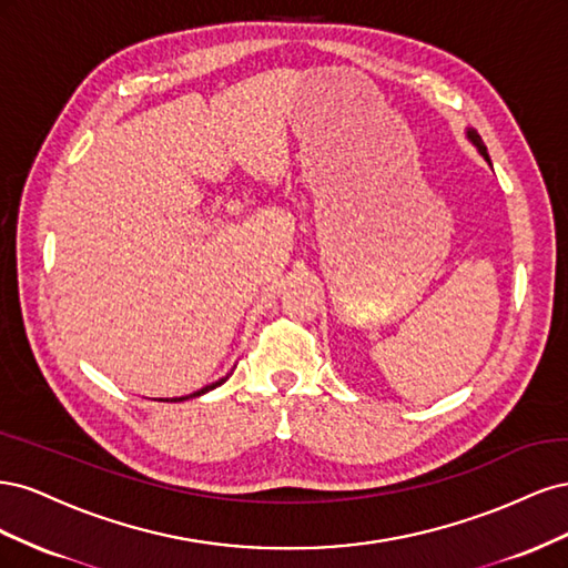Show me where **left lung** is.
<instances>
[{
  "label": "left lung",
  "mask_w": 568,
  "mask_h": 568,
  "mask_svg": "<svg viewBox=\"0 0 568 568\" xmlns=\"http://www.w3.org/2000/svg\"><path fill=\"white\" fill-rule=\"evenodd\" d=\"M469 140H471L476 146H478V151L484 153V159L490 163V156H488V151H486V146H484V140H480V134H478L476 130H469Z\"/></svg>",
  "instance_id": "8db88e82"
}]
</instances>
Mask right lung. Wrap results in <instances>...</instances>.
Returning a JSON list of instances; mask_svg holds the SVG:
<instances>
[{"mask_svg": "<svg viewBox=\"0 0 568 568\" xmlns=\"http://www.w3.org/2000/svg\"><path fill=\"white\" fill-rule=\"evenodd\" d=\"M222 382H227V376H225V379H220V382H215V384H211V386H205V388H201V390L192 393V395H186V398H196V395H201V393H209V390H213L215 386H220ZM186 398H178V400H186Z\"/></svg>", "mask_w": 568, "mask_h": 568, "instance_id": "add662e5", "label": "right lung"}]
</instances>
